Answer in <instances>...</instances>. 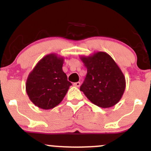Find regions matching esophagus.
Listing matches in <instances>:
<instances>
[{
    "mask_svg": "<svg viewBox=\"0 0 151 151\" xmlns=\"http://www.w3.org/2000/svg\"><path fill=\"white\" fill-rule=\"evenodd\" d=\"M81 85V83L80 82H76V83H74V86H77V87H79Z\"/></svg>",
    "mask_w": 151,
    "mask_h": 151,
    "instance_id": "esophagus-1",
    "label": "esophagus"
}]
</instances>
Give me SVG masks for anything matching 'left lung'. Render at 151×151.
I'll return each mask as SVG.
<instances>
[{"label": "left lung", "instance_id": "left-lung-1", "mask_svg": "<svg viewBox=\"0 0 151 151\" xmlns=\"http://www.w3.org/2000/svg\"><path fill=\"white\" fill-rule=\"evenodd\" d=\"M87 74L80 91L93 104L110 108L121 100L126 89V79L114 59L105 52L80 57Z\"/></svg>", "mask_w": 151, "mask_h": 151}]
</instances>
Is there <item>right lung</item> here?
Listing matches in <instances>:
<instances>
[{
	"label": "right lung",
	"instance_id": "1",
	"mask_svg": "<svg viewBox=\"0 0 151 151\" xmlns=\"http://www.w3.org/2000/svg\"><path fill=\"white\" fill-rule=\"evenodd\" d=\"M63 57L47 55L37 62L26 80L27 96L36 106L51 109L61 103L72 83L62 70Z\"/></svg>",
	"mask_w": 151,
	"mask_h": 151
}]
</instances>
